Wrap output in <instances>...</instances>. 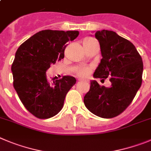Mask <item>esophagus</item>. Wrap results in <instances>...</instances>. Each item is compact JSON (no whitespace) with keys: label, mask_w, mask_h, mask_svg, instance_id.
Masks as SVG:
<instances>
[{"label":"esophagus","mask_w":151,"mask_h":151,"mask_svg":"<svg viewBox=\"0 0 151 151\" xmlns=\"http://www.w3.org/2000/svg\"><path fill=\"white\" fill-rule=\"evenodd\" d=\"M79 81H81V82H87L86 80H79Z\"/></svg>","instance_id":"esophagus-1"}]
</instances>
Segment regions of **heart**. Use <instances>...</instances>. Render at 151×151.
<instances>
[{"label":"heart","instance_id":"obj_1","mask_svg":"<svg viewBox=\"0 0 151 151\" xmlns=\"http://www.w3.org/2000/svg\"><path fill=\"white\" fill-rule=\"evenodd\" d=\"M91 40H93V39L90 38V37H87V38H85V40H83V43L89 42ZM76 74L78 75V76L86 77L88 76V75L90 74V73H91V68H89V67H79V68H78L76 70Z\"/></svg>","mask_w":151,"mask_h":151}]
</instances>
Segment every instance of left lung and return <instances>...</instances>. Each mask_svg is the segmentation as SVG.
Instances as JSON below:
<instances>
[{
  "mask_svg": "<svg viewBox=\"0 0 151 151\" xmlns=\"http://www.w3.org/2000/svg\"><path fill=\"white\" fill-rule=\"evenodd\" d=\"M95 37L100 45L103 58L93 77H109L111 85L106 88L100 86L95 80L91 81L84 103L95 115L112 118L129 106L140 88L143 62L135 45L112 30H97Z\"/></svg>",
  "mask_w": 151,
  "mask_h": 151,
  "instance_id": "left-lung-1",
  "label": "left lung"
}]
</instances>
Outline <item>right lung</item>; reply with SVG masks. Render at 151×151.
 Instances as JSON below:
<instances>
[{
	"instance_id": "add662e5",
	"label": "right lung",
	"mask_w": 151,
	"mask_h": 151,
	"mask_svg": "<svg viewBox=\"0 0 151 151\" xmlns=\"http://www.w3.org/2000/svg\"><path fill=\"white\" fill-rule=\"evenodd\" d=\"M78 30H44L24 42L12 64L13 86L29 112L40 119L50 118L62 109L66 93L76 82L73 76L49 81L46 73L52 64L64 58L70 41Z\"/></svg>"
}]
</instances>
